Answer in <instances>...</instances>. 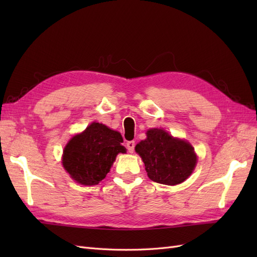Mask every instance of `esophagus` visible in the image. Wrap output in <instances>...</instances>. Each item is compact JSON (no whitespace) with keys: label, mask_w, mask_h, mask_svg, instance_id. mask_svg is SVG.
<instances>
[{"label":"esophagus","mask_w":257,"mask_h":257,"mask_svg":"<svg viewBox=\"0 0 257 257\" xmlns=\"http://www.w3.org/2000/svg\"><path fill=\"white\" fill-rule=\"evenodd\" d=\"M126 148L130 153H133L134 152V149H135V142L134 141H131V142H127L126 143Z\"/></svg>","instance_id":"34e87169"}]
</instances>
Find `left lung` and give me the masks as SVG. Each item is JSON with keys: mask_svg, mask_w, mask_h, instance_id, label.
<instances>
[{"mask_svg": "<svg viewBox=\"0 0 257 257\" xmlns=\"http://www.w3.org/2000/svg\"><path fill=\"white\" fill-rule=\"evenodd\" d=\"M146 134L147 138L136 145L135 150L145 163L148 177L166 185L186 180L197 163L191 144L174 138L162 128H150Z\"/></svg>", "mask_w": 257, "mask_h": 257, "instance_id": "left-lung-1", "label": "left lung"}]
</instances>
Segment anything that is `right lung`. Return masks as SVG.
<instances>
[{
  "label": "right lung",
  "instance_id": "right-lung-1",
  "mask_svg": "<svg viewBox=\"0 0 257 257\" xmlns=\"http://www.w3.org/2000/svg\"><path fill=\"white\" fill-rule=\"evenodd\" d=\"M122 143L119 132L93 122L67 143L62 164L76 182L96 185L109 173L116 155L126 152Z\"/></svg>",
  "mask_w": 257,
  "mask_h": 257
}]
</instances>
